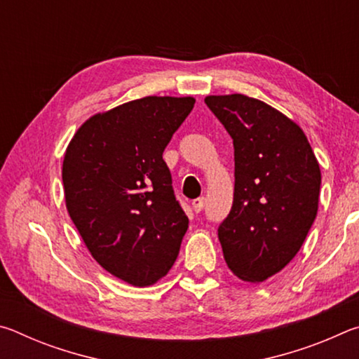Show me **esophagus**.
<instances>
[{
  "mask_svg": "<svg viewBox=\"0 0 359 359\" xmlns=\"http://www.w3.org/2000/svg\"><path fill=\"white\" fill-rule=\"evenodd\" d=\"M191 205H193L194 212H201V210L204 209V205H205V198H204V196H201V198H196V199H193Z\"/></svg>",
  "mask_w": 359,
  "mask_h": 359,
  "instance_id": "obj_1",
  "label": "esophagus"
}]
</instances>
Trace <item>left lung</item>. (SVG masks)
Wrapping results in <instances>:
<instances>
[{
  "instance_id": "1",
  "label": "left lung",
  "mask_w": 359,
  "mask_h": 359,
  "mask_svg": "<svg viewBox=\"0 0 359 359\" xmlns=\"http://www.w3.org/2000/svg\"><path fill=\"white\" fill-rule=\"evenodd\" d=\"M234 145V199L218 226L234 276L263 282L299 252L318 210L321 172L294 121L245 95L204 100Z\"/></svg>"
}]
</instances>
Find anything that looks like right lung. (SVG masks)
I'll return each mask as SVG.
<instances>
[{
    "label": "right lung",
    "instance_id": "add662e5",
    "mask_svg": "<svg viewBox=\"0 0 359 359\" xmlns=\"http://www.w3.org/2000/svg\"><path fill=\"white\" fill-rule=\"evenodd\" d=\"M193 106L190 96L125 102L85 121L66 149L71 220L92 257L135 287L168 274L188 229L163 151Z\"/></svg>",
    "mask_w": 359,
    "mask_h": 359
}]
</instances>
